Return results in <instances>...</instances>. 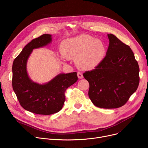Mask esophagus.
Returning <instances> with one entry per match:
<instances>
[{
  "mask_svg": "<svg viewBox=\"0 0 148 148\" xmlns=\"http://www.w3.org/2000/svg\"><path fill=\"white\" fill-rule=\"evenodd\" d=\"M77 76H78L79 79H83V74L81 72H78L77 73Z\"/></svg>",
  "mask_w": 148,
  "mask_h": 148,
  "instance_id": "1",
  "label": "esophagus"
}]
</instances>
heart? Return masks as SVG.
Returning <instances> with one entry per match:
<instances>
[{
    "label": "heart",
    "mask_w": 148,
    "mask_h": 148,
    "mask_svg": "<svg viewBox=\"0 0 148 148\" xmlns=\"http://www.w3.org/2000/svg\"><path fill=\"white\" fill-rule=\"evenodd\" d=\"M60 51L67 59H76V64L79 68L92 69L101 62L106 54L104 44L90 36L82 34L74 38H68L62 42Z\"/></svg>",
    "instance_id": "obj_1"
}]
</instances>
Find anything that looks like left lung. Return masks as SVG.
Wrapping results in <instances>:
<instances>
[{
  "label": "left lung",
  "instance_id": "1",
  "mask_svg": "<svg viewBox=\"0 0 148 148\" xmlns=\"http://www.w3.org/2000/svg\"><path fill=\"white\" fill-rule=\"evenodd\" d=\"M107 36L109 45L103 60L83 75L89 83L92 103L99 108H116L125 104L136 91L139 66L128 45L113 34Z\"/></svg>",
  "mask_w": 148,
  "mask_h": 148
}]
</instances>
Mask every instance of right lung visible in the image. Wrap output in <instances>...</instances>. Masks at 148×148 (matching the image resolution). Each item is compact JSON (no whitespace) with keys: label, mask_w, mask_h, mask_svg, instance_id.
I'll return each instance as SVG.
<instances>
[{"label":"right lung","mask_w":148,"mask_h":148,"mask_svg":"<svg viewBox=\"0 0 148 148\" xmlns=\"http://www.w3.org/2000/svg\"><path fill=\"white\" fill-rule=\"evenodd\" d=\"M51 41L50 34L34 39L23 48L12 65V84L15 94L23 108L35 114L49 115L59 112L65 101V91L78 80L76 72L59 74L42 84L29 78L27 62L31 53Z\"/></svg>","instance_id":"obj_1"}]
</instances>
